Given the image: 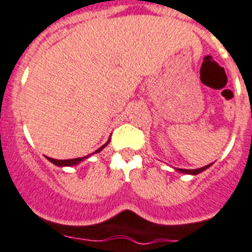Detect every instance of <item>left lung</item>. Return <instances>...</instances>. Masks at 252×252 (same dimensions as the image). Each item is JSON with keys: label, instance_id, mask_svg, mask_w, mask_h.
Masks as SVG:
<instances>
[{"label": "left lung", "instance_id": "8db88e82", "mask_svg": "<svg viewBox=\"0 0 252 252\" xmlns=\"http://www.w3.org/2000/svg\"><path fill=\"white\" fill-rule=\"evenodd\" d=\"M209 166H211V165L204 166V167H202V168H196V170H185V168H179V171H181V172H185V174H191V175H196V174H199V172L204 171L205 168H208V167H209Z\"/></svg>", "mask_w": 252, "mask_h": 252}]
</instances>
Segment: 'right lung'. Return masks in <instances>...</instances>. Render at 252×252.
Segmentation results:
<instances>
[{
    "instance_id": "1",
    "label": "right lung",
    "mask_w": 252,
    "mask_h": 252,
    "mask_svg": "<svg viewBox=\"0 0 252 252\" xmlns=\"http://www.w3.org/2000/svg\"><path fill=\"white\" fill-rule=\"evenodd\" d=\"M108 143H109V142H106V143H105L104 146H101V147H100L99 150L96 151V153L100 152V151H101L102 148H104L105 146H106V144H108ZM87 157H89V156L78 157V158H72V159H54V158H50V157H48V159H49L50 162L54 163V165H57V166H72V165H77L78 162H81L82 159L87 158Z\"/></svg>"
}]
</instances>
